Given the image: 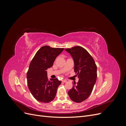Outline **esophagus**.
I'll return each instance as SVG.
<instances>
[{
    "label": "esophagus",
    "mask_w": 126,
    "mask_h": 126,
    "mask_svg": "<svg viewBox=\"0 0 126 126\" xmlns=\"http://www.w3.org/2000/svg\"><path fill=\"white\" fill-rule=\"evenodd\" d=\"M62 81L63 82H66L67 81L66 80H65V79H63L62 80Z\"/></svg>",
    "instance_id": "obj_1"
}]
</instances>
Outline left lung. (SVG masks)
Masks as SVG:
<instances>
[{"label":"left lung","mask_w":126,"mask_h":126,"mask_svg":"<svg viewBox=\"0 0 126 126\" xmlns=\"http://www.w3.org/2000/svg\"><path fill=\"white\" fill-rule=\"evenodd\" d=\"M74 62V71L79 78L68 91V95L73 101L81 102L89 97L97 79V66L94 60L85 49L80 46L66 49Z\"/></svg>","instance_id":"1"}]
</instances>
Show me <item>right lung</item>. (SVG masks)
Returning a JSON list of instances; mask_svg holds the SVG:
<instances>
[{
  "label": "right lung",
  "mask_w": 126,
  "mask_h": 126,
  "mask_svg": "<svg viewBox=\"0 0 126 126\" xmlns=\"http://www.w3.org/2000/svg\"><path fill=\"white\" fill-rule=\"evenodd\" d=\"M63 49L43 46L30 63L27 74V84L30 93L37 101L48 103L54 99L61 81L57 78L48 80L47 70L52 66L55 59Z\"/></svg>",
  "instance_id": "right-lung-1"
}]
</instances>
